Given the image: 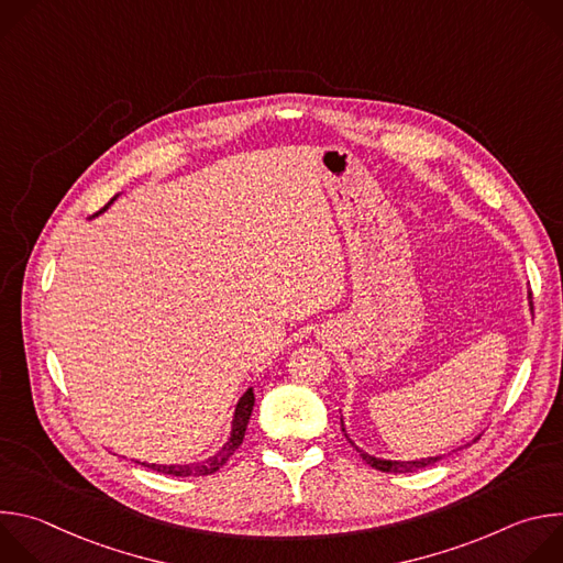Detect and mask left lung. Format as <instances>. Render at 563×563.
I'll return each instance as SVG.
<instances>
[{
	"label": "left lung",
	"instance_id": "obj_1",
	"mask_svg": "<svg viewBox=\"0 0 563 563\" xmlns=\"http://www.w3.org/2000/svg\"><path fill=\"white\" fill-rule=\"evenodd\" d=\"M347 437V434H345ZM350 441V439H347ZM352 443V441H350ZM354 445V443H352ZM356 448V445H354ZM356 452L363 456V461L365 463H369L372 467H376V470H380V472H396V474H404V472H417V470H421V467H428V465H432V463H437L441 456H430V459H421V461H385V459H376V456H369V454H365V452H361L358 448H356Z\"/></svg>",
	"mask_w": 563,
	"mask_h": 563
}]
</instances>
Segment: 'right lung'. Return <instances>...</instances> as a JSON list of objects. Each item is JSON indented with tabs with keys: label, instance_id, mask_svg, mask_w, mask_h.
<instances>
[{
	"label": "right lung",
	"instance_id": "right-lung-1",
	"mask_svg": "<svg viewBox=\"0 0 563 563\" xmlns=\"http://www.w3.org/2000/svg\"><path fill=\"white\" fill-rule=\"evenodd\" d=\"M252 410H254V391L250 389L243 398L238 400V408H235V415H233L231 439L211 459L200 461V463H191V465H151V463H142V465H146L151 470H157V472L172 474V476H207V474H213V472H218L229 461V456L238 450V445L243 443L245 432H247V423H250V417H252Z\"/></svg>",
	"mask_w": 563,
	"mask_h": 563
}]
</instances>
